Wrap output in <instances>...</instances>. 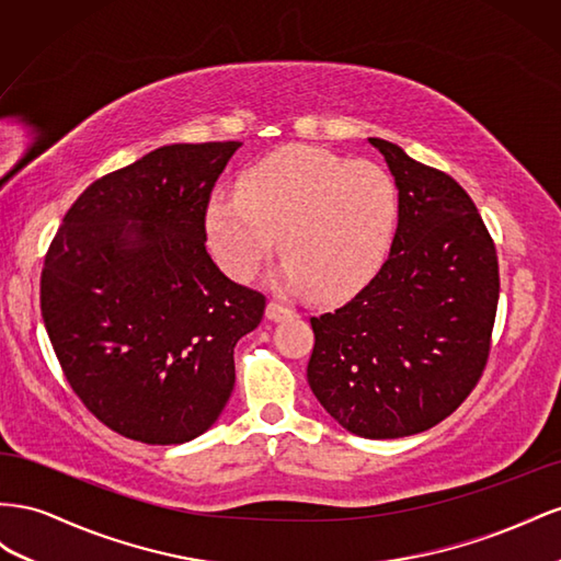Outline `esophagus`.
Instances as JSON below:
<instances>
[{"label": "esophagus", "mask_w": 561, "mask_h": 561, "mask_svg": "<svg viewBox=\"0 0 561 561\" xmlns=\"http://www.w3.org/2000/svg\"><path fill=\"white\" fill-rule=\"evenodd\" d=\"M265 314H267V319H272V322H282V319L296 317V310L282 306V302H277V300H270L267 308H265Z\"/></svg>", "instance_id": "1"}]
</instances>
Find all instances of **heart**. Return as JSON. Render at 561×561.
Instances as JSON below:
<instances>
[{
    "label": "heart",
    "mask_w": 561,
    "mask_h": 561,
    "mask_svg": "<svg viewBox=\"0 0 561 561\" xmlns=\"http://www.w3.org/2000/svg\"><path fill=\"white\" fill-rule=\"evenodd\" d=\"M397 211V187L382 167L314 146H284L239 175L237 192L211 197L206 234L222 270L247 282L275 253L282 232V251L289 253L284 284L339 300L380 270Z\"/></svg>",
    "instance_id": "1"
}]
</instances>
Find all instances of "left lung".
I'll return each mask as SVG.
<instances>
[{
    "label": "left lung",
    "mask_w": 561,
    "mask_h": 561,
    "mask_svg": "<svg viewBox=\"0 0 561 561\" xmlns=\"http://www.w3.org/2000/svg\"><path fill=\"white\" fill-rule=\"evenodd\" d=\"M399 190L390 259L335 312L310 317L308 382L352 435L397 439L451 415L482 378L499 308V255L451 175L382 138Z\"/></svg>",
    "instance_id": "8db88e82"
}]
</instances>
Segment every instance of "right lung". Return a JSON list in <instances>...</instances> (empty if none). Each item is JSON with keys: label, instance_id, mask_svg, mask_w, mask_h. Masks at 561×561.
Masks as SVG:
<instances>
[{"label": "right lung", "instance_id": "add662e5", "mask_svg": "<svg viewBox=\"0 0 561 561\" xmlns=\"http://www.w3.org/2000/svg\"><path fill=\"white\" fill-rule=\"evenodd\" d=\"M242 146L175 142L93 181L46 251L39 302L60 369L122 437L183 444L234 388V345L265 296L206 251V206Z\"/></svg>", "mask_w": 561, "mask_h": 561}]
</instances>
